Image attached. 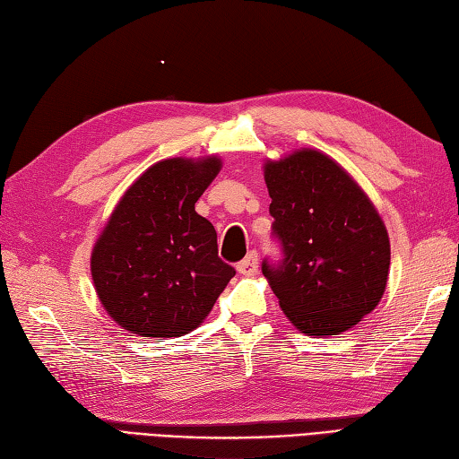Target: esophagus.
Listing matches in <instances>:
<instances>
[{"label":"esophagus","instance_id":"34e87169","mask_svg":"<svg viewBox=\"0 0 459 459\" xmlns=\"http://www.w3.org/2000/svg\"><path fill=\"white\" fill-rule=\"evenodd\" d=\"M257 267H259V255L255 251H249V254L238 264V271L241 275H255Z\"/></svg>","mask_w":459,"mask_h":459}]
</instances>
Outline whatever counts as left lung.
<instances>
[{
    "mask_svg": "<svg viewBox=\"0 0 459 459\" xmlns=\"http://www.w3.org/2000/svg\"><path fill=\"white\" fill-rule=\"evenodd\" d=\"M281 259L261 271L283 313L308 336L352 329L386 289L390 241L359 184L316 151L265 164Z\"/></svg>",
    "mask_w": 459,
    "mask_h": 459,
    "instance_id": "left-lung-1",
    "label": "left lung"
}]
</instances>
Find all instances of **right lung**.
<instances>
[{
    "mask_svg": "<svg viewBox=\"0 0 459 459\" xmlns=\"http://www.w3.org/2000/svg\"><path fill=\"white\" fill-rule=\"evenodd\" d=\"M216 156L162 160L130 186L92 249L91 273L108 315L140 336L194 331L236 275L218 233L195 213L220 172Z\"/></svg>",
    "mask_w": 459,
    "mask_h": 459,
    "instance_id": "add662e5",
    "label": "right lung"
}]
</instances>
